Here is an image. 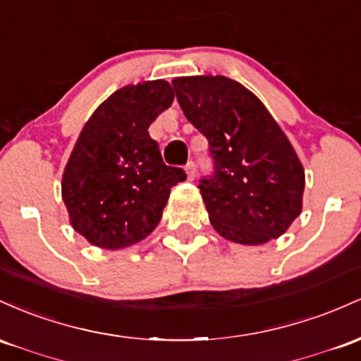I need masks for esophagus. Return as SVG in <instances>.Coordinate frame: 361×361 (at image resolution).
I'll use <instances>...</instances> for the list:
<instances>
[{
  "instance_id": "1",
  "label": "esophagus",
  "mask_w": 361,
  "mask_h": 361,
  "mask_svg": "<svg viewBox=\"0 0 361 361\" xmlns=\"http://www.w3.org/2000/svg\"><path fill=\"white\" fill-rule=\"evenodd\" d=\"M185 173H188L189 180H194V177H196V165H194L192 161H189V164L185 165Z\"/></svg>"
}]
</instances>
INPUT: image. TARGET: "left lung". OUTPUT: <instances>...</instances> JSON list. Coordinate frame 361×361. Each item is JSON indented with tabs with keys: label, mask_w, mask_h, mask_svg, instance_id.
<instances>
[{
	"label": "left lung",
	"mask_w": 361,
	"mask_h": 361,
	"mask_svg": "<svg viewBox=\"0 0 361 361\" xmlns=\"http://www.w3.org/2000/svg\"><path fill=\"white\" fill-rule=\"evenodd\" d=\"M177 100L209 143L214 173L200 191L209 221L226 240L261 245L302 213L305 170L264 104L221 75L172 80Z\"/></svg>",
	"instance_id": "obj_1"
}]
</instances>
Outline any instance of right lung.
Listing matches in <instances>:
<instances>
[{
  "instance_id": "1",
  "label": "right lung",
  "mask_w": 361,
  "mask_h": 361,
  "mask_svg": "<svg viewBox=\"0 0 361 361\" xmlns=\"http://www.w3.org/2000/svg\"><path fill=\"white\" fill-rule=\"evenodd\" d=\"M173 102L165 80L126 85L87 121L63 172L70 224L92 245L124 249L160 224L170 189L185 180L167 167L148 128Z\"/></svg>"
}]
</instances>
